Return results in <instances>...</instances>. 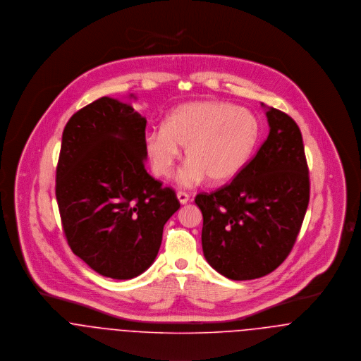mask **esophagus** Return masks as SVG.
Instances as JSON below:
<instances>
[{"label": "esophagus", "mask_w": 361, "mask_h": 361, "mask_svg": "<svg viewBox=\"0 0 361 361\" xmlns=\"http://www.w3.org/2000/svg\"><path fill=\"white\" fill-rule=\"evenodd\" d=\"M177 198H178L181 204H185L190 200V195L187 192H184V191H178L177 192Z\"/></svg>", "instance_id": "34e87169"}]
</instances>
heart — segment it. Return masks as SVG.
<instances>
[{"label":"heart","instance_id":"b5f03b06","mask_svg":"<svg viewBox=\"0 0 361 361\" xmlns=\"http://www.w3.org/2000/svg\"><path fill=\"white\" fill-rule=\"evenodd\" d=\"M259 137V123L245 108L226 102L202 101L176 108L145 137V149L152 171L170 176L180 149L188 163L178 171L177 183L194 187L206 177L212 183L234 178L249 158Z\"/></svg>","mask_w":361,"mask_h":361}]
</instances>
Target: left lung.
Here are the masks:
<instances>
[{
	"label": "left lung",
	"instance_id": "1",
	"mask_svg": "<svg viewBox=\"0 0 361 361\" xmlns=\"http://www.w3.org/2000/svg\"><path fill=\"white\" fill-rule=\"evenodd\" d=\"M266 116L270 133L253 159L231 183L195 198L203 216V255L230 280L260 279L280 266L293 247L310 198L298 124L276 108H267Z\"/></svg>",
	"mask_w": 361,
	"mask_h": 361
}]
</instances>
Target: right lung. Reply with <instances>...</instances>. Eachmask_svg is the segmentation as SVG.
<instances>
[{"instance_id":"1","label":"right lung","mask_w":361,"mask_h":361,"mask_svg":"<svg viewBox=\"0 0 361 361\" xmlns=\"http://www.w3.org/2000/svg\"><path fill=\"white\" fill-rule=\"evenodd\" d=\"M145 127L130 104L102 97L62 134L55 195L65 237L84 263L114 280L154 263L163 227L180 207L176 192L145 170Z\"/></svg>"}]
</instances>
